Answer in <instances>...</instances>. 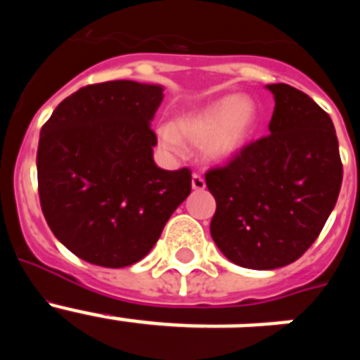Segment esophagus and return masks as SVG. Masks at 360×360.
I'll return each mask as SVG.
<instances>
[{
	"mask_svg": "<svg viewBox=\"0 0 360 360\" xmlns=\"http://www.w3.org/2000/svg\"><path fill=\"white\" fill-rule=\"evenodd\" d=\"M191 186H193V189H195V191H203V189H205V180H203L202 174H198V173L193 174Z\"/></svg>",
	"mask_w": 360,
	"mask_h": 360,
	"instance_id": "34e87169",
	"label": "esophagus"
}]
</instances>
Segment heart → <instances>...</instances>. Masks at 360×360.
<instances>
[{
    "label": "heart",
    "instance_id": "1",
    "mask_svg": "<svg viewBox=\"0 0 360 360\" xmlns=\"http://www.w3.org/2000/svg\"><path fill=\"white\" fill-rule=\"evenodd\" d=\"M259 111L256 103L241 95H224L202 108L178 115L174 124L158 128V142L173 157L186 153L184 139L202 144L203 155L211 160H229L252 139Z\"/></svg>",
    "mask_w": 360,
    "mask_h": 360
}]
</instances>
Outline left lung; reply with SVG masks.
Listing matches in <instances>:
<instances>
[{"mask_svg": "<svg viewBox=\"0 0 360 360\" xmlns=\"http://www.w3.org/2000/svg\"><path fill=\"white\" fill-rule=\"evenodd\" d=\"M270 135L205 173L216 200L211 236L229 262L272 270L303 256L323 231L342 184L330 115L303 91L269 84Z\"/></svg>", "mask_w": 360, "mask_h": 360, "instance_id": "8db88e82", "label": "left lung"}]
</instances>
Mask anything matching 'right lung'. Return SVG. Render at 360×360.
<instances>
[{"mask_svg": "<svg viewBox=\"0 0 360 360\" xmlns=\"http://www.w3.org/2000/svg\"><path fill=\"white\" fill-rule=\"evenodd\" d=\"M164 88L135 81L84 86L41 128L37 187L44 219L70 252L120 269L153 249L189 196L191 171L160 169L151 129Z\"/></svg>", "mask_w": 360, "mask_h": 360, "instance_id": "right-lung-1", "label": "right lung"}]
</instances>
